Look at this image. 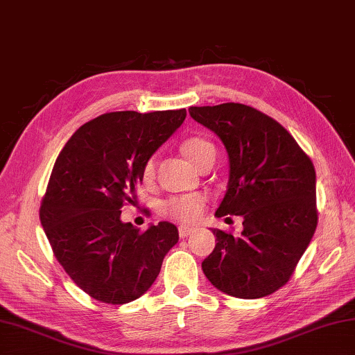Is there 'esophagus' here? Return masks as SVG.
Returning <instances> with one entry per match:
<instances>
[{
	"label": "esophagus",
	"mask_w": 355,
	"mask_h": 355,
	"mask_svg": "<svg viewBox=\"0 0 355 355\" xmlns=\"http://www.w3.org/2000/svg\"><path fill=\"white\" fill-rule=\"evenodd\" d=\"M192 233H194V228H191V227H184V225H182V227L178 228V234H180V237H182V239L191 236Z\"/></svg>",
	"instance_id": "esophagus-1"
}]
</instances>
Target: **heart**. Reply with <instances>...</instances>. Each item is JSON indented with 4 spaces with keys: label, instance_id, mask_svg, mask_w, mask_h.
Returning <instances> with one entry per match:
<instances>
[{
    "label": "heart",
    "instance_id": "b5f03b06",
    "mask_svg": "<svg viewBox=\"0 0 355 355\" xmlns=\"http://www.w3.org/2000/svg\"><path fill=\"white\" fill-rule=\"evenodd\" d=\"M183 153L188 157L197 167H202L209 158H216V147L211 141L205 138H189L183 143ZM157 161L149 158L143 167L144 183H150L155 177ZM206 206V197L202 194L177 196L166 200L163 205V212L166 216L182 222H194L202 214Z\"/></svg>",
    "mask_w": 355,
    "mask_h": 355
}]
</instances>
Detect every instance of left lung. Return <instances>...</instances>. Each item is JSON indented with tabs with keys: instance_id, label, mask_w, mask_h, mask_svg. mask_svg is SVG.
Here are the masks:
<instances>
[{
	"instance_id": "8db88e82",
	"label": "left lung",
	"mask_w": 355,
	"mask_h": 355,
	"mask_svg": "<svg viewBox=\"0 0 355 355\" xmlns=\"http://www.w3.org/2000/svg\"><path fill=\"white\" fill-rule=\"evenodd\" d=\"M230 157L228 191L217 217L242 216L239 236L212 230L202 262L211 284L236 298H262L286 286L318 223L312 159L278 121L243 104L191 107Z\"/></svg>"
}]
</instances>
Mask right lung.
<instances>
[{
	"mask_svg": "<svg viewBox=\"0 0 355 355\" xmlns=\"http://www.w3.org/2000/svg\"><path fill=\"white\" fill-rule=\"evenodd\" d=\"M184 118V108L101 114L77 128L57 157L42 227L55 259L92 298L114 306L139 298L178 242L175 225L139 231L121 222V208L135 203L146 161Z\"/></svg>",
	"mask_w": 355,
	"mask_h": 355,
	"instance_id": "add662e5",
	"label": "right lung"
}]
</instances>
